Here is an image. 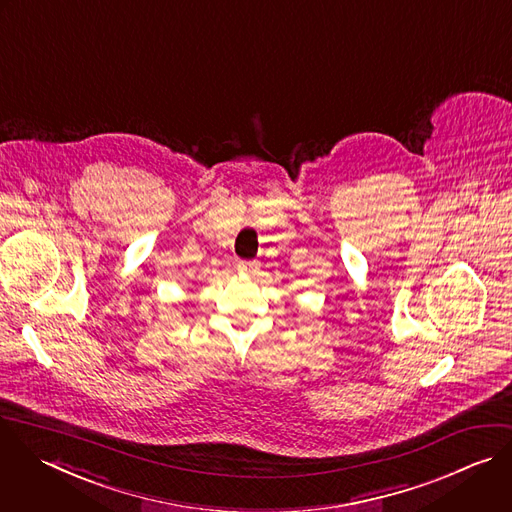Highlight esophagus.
Wrapping results in <instances>:
<instances>
[{
  "label": "esophagus",
  "instance_id": "esophagus-1",
  "mask_svg": "<svg viewBox=\"0 0 512 512\" xmlns=\"http://www.w3.org/2000/svg\"><path fill=\"white\" fill-rule=\"evenodd\" d=\"M236 268H238V272H248V270L252 268V262H248V260H238V262H236Z\"/></svg>",
  "mask_w": 512,
  "mask_h": 512
}]
</instances>
